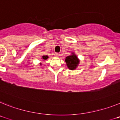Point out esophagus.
Returning a JSON list of instances; mask_svg holds the SVG:
<instances>
[{
	"label": "esophagus",
	"instance_id": "34e87169",
	"mask_svg": "<svg viewBox=\"0 0 120 120\" xmlns=\"http://www.w3.org/2000/svg\"><path fill=\"white\" fill-rule=\"evenodd\" d=\"M54 55H55L56 57H59V56H60V54H59V53H55Z\"/></svg>",
	"mask_w": 120,
	"mask_h": 120
}]
</instances>
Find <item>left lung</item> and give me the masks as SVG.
<instances>
[{"label": "left lung", "mask_w": 120, "mask_h": 120, "mask_svg": "<svg viewBox=\"0 0 120 120\" xmlns=\"http://www.w3.org/2000/svg\"><path fill=\"white\" fill-rule=\"evenodd\" d=\"M65 62L70 70H74L78 66L80 61L77 56L74 53H71V55L65 58Z\"/></svg>", "instance_id": "1"}]
</instances>
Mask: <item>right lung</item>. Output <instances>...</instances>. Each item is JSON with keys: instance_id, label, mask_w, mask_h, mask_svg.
Instances as JSON below:
<instances>
[{"instance_id": "obj_1", "label": "right lung", "mask_w": 120, "mask_h": 120, "mask_svg": "<svg viewBox=\"0 0 120 120\" xmlns=\"http://www.w3.org/2000/svg\"><path fill=\"white\" fill-rule=\"evenodd\" d=\"M48 58H49L48 56H47V55H45V56H43L41 59H43V60H45V59H48ZM40 65H41V63H40Z\"/></svg>"}]
</instances>
